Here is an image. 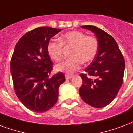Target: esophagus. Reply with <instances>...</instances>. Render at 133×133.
I'll return each instance as SVG.
<instances>
[{
  "mask_svg": "<svg viewBox=\"0 0 133 133\" xmlns=\"http://www.w3.org/2000/svg\"><path fill=\"white\" fill-rule=\"evenodd\" d=\"M72 78V76L70 75H65V79H70Z\"/></svg>",
  "mask_w": 133,
  "mask_h": 133,
  "instance_id": "1",
  "label": "esophagus"
}]
</instances>
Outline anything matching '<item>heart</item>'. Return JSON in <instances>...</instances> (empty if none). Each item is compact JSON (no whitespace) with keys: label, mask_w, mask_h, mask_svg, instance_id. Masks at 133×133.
<instances>
[{"label":"heart","mask_w":133,"mask_h":133,"mask_svg":"<svg viewBox=\"0 0 133 133\" xmlns=\"http://www.w3.org/2000/svg\"><path fill=\"white\" fill-rule=\"evenodd\" d=\"M59 41L51 40L47 44V53L56 62L59 61L63 54V45L72 46L70 58L56 65V70L72 74L79 68L82 63L91 62L96 56L98 49V42L93 36H86L80 31H70L61 35Z\"/></svg>","instance_id":"b5f03b06"}]
</instances>
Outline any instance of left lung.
<instances>
[{"instance_id":"1","label":"left lung","mask_w":133,"mask_h":133,"mask_svg":"<svg viewBox=\"0 0 133 133\" xmlns=\"http://www.w3.org/2000/svg\"><path fill=\"white\" fill-rule=\"evenodd\" d=\"M94 33L98 42L96 56L80 76L83 84L79 95L85 103L101 108L116 98L123 83L125 61L115 39L102 29L91 26H81Z\"/></svg>"}]
</instances>
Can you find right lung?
<instances>
[{"instance_id":"add662e5","label":"right lung","mask_w":133,"mask_h":133,"mask_svg":"<svg viewBox=\"0 0 133 133\" xmlns=\"http://www.w3.org/2000/svg\"><path fill=\"white\" fill-rule=\"evenodd\" d=\"M61 29L39 27L22 36L15 47L10 62L15 94L31 111L42 113L55 105L64 74L49 77L53 63L47 53V44Z\"/></svg>"}]
</instances>
